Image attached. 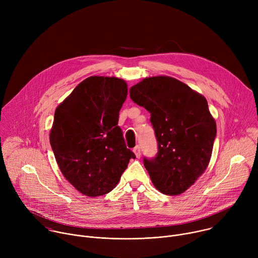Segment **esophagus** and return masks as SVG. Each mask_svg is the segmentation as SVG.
Here are the masks:
<instances>
[{
    "label": "esophagus",
    "mask_w": 258,
    "mask_h": 258,
    "mask_svg": "<svg viewBox=\"0 0 258 258\" xmlns=\"http://www.w3.org/2000/svg\"><path fill=\"white\" fill-rule=\"evenodd\" d=\"M134 152H135L137 158H140V157H141V148H140V146H136V147H135V148H134Z\"/></svg>",
    "instance_id": "obj_1"
}]
</instances>
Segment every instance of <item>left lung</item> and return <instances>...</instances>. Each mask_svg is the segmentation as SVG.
<instances>
[{
  "label": "left lung",
  "instance_id": "1",
  "mask_svg": "<svg viewBox=\"0 0 258 258\" xmlns=\"http://www.w3.org/2000/svg\"><path fill=\"white\" fill-rule=\"evenodd\" d=\"M130 97L151 114L158 151L144 165L153 185L165 195L183 193L208 166L216 137L206 99L169 77L143 80Z\"/></svg>",
  "mask_w": 258,
  "mask_h": 258
}]
</instances>
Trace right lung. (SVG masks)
Here are the masks:
<instances>
[{
	"label": "right lung",
	"mask_w": 258,
	"mask_h": 258,
	"mask_svg": "<svg viewBox=\"0 0 258 258\" xmlns=\"http://www.w3.org/2000/svg\"><path fill=\"white\" fill-rule=\"evenodd\" d=\"M127 96L117 78L90 77L57 107L50 143L66 179L86 196L111 192L136 158L118 126Z\"/></svg>",
	"instance_id": "obj_1"
}]
</instances>
